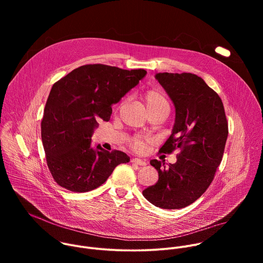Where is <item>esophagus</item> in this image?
Returning <instances> with one entry per match:
<instances>
[{
  "label": "esophagus",
  "instance_id": "1",
  "mask_svg": "<svg viewBox=\"0 0 263 263\" xmlns=\"http://www.w3.org/2000/svg\"><path fill=\"white\" fill-rule=\"evenodd\" d=\"M131 162L134 163V164H137V165H141V166L146 165V162L144 160H142V159H139V158H132Z\"/></svg>",
  "mask_w": 263,
  "mask_h": 263
}]
</instances>
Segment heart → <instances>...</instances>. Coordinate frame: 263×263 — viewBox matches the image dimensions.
<instances>
[{"label": "heart", "instance_id": "obj_1", "mask_svg": "<svg viewBox=\"0 0 263 263\" xmlns=\"http://www.w3.org/2000/svg\"><path fill=\"white\" fill-rule=\"evenodd\" d=\"M144 102L147 111L155 110V109H160L164 108L168 110V103L165 99V97L162 95V92L158 90H148L144 93ZM147 140L141 139L139 137H136L132 141V146L137 152H143L145 145H146Z\"/></svg>", "mask_w": 263, "mask_h": 263}]
</instances>
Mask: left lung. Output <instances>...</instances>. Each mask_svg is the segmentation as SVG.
<instances>
[{
  "label": "left lung",
  "mask_w": 263,
  "mask_h": 263,
  "mask_svg": "<svg viewBox=\"0 0 263 263\" xmlns=\"http://www.w3.org/2000/svg\"><path fill=\"white\" fill-rule=\"evenodd\" d=\"M156 80L175 106L171 136L159 152L180 148L177 162L149 161L159 179L142 192L162 209L184 208L197 201L209 187L218 167L228 137V123L218 95L195 73L158 72Z\"/></svg>",
  "instance_id": "1"
}]
</instances>
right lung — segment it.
<instances>
[{
    "label": "right lung",
    "mask_w": 263,
    "mask_h": 263,
    "mask_svg": "<svg viewBox=\"0 0 263 263\" xmlns=\"http://www.w3.org/2000/svg\"><path fill=\"white\" fill-rule=\"evenodd\" d=\"M146 74L104 64L74 68L57 81L49 95L42 121V139L54 180L73 193L101 186L130 157L91 144L99 121L108 122L112 108Z\"/></svg>",
    "instance_id": "right-lung-1"
}]
</instances>
